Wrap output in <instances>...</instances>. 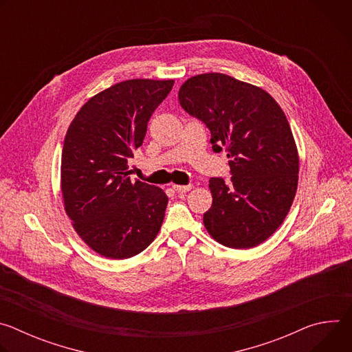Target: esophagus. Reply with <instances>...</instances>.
Instances as JSON below:
<instances>
[{
  "label": "esophagus",
  "instance_id": "esophagus-1",
  "mask_svg": "<svg viewBox=\"0 0 352 352\" xmlns=\"http://www.w3.org/2000/svg\"><path fill=\"white\" fill-rule=\"evenodd\" d=\"M173 189L178 193H185V192H189L192 189V185H173Z\"/></svg>",
  "mask_w": 352,
  "mask_h": 352
}]
</instances>
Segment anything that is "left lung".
Segmentation results:
<instances>
[{
	"label": "left lung",
	"instance_id": "1",
	"mask_svg": "<svg viewBox=\"0 0 352 352\" xmlns=\"http://www.w3.org/2000/svg\"><path fill=\"white\" fill-rule=\"evenodd\" d=\"M178 98L210 129L214 152L224 147L230 159L231 181H209L208 232L234 249L261 245L283 224L298 186V150L284 111L266 90L216 72L189 78Z\"/></svg>",
	"mask_w": 352,
	"mask_h": 352
}]
</instances>
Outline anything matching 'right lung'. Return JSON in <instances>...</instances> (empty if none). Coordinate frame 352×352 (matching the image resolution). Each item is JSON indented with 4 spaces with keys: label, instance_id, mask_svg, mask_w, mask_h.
<instances>
[{
    "label": "right lung",
    "instance_id": "obj_1",
    "mask_svg": "<svg viewBox=\"0 0 352 352\" xmlns=\"http://www.w3.org/2000/svg\"><path fill=\"white\" fill-rule=\"evenodd\" d=\"M173 79H131L97 93L72 120L61 156L64 209L82 241L109 259H128L159 234L168 197L132 179L128 162Z\"/></svg>",
    "mask_w": 352,
    "mask_h": 352
}]
</instances>
